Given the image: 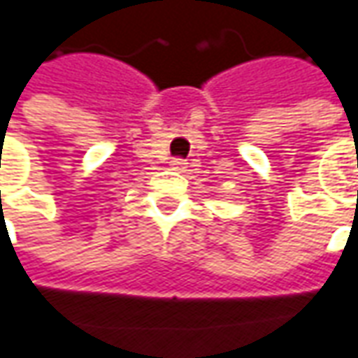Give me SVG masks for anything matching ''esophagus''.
I'll return each instance as SVG.
<instances>
[{
    "label": "esophagus",
    "mask_w": 358,
    "mask_h": 358,
    "mask_svg": "<svg viewBox=\"0 0 358 358\" xmlns=\"http://www.w3.org/2000/svg\"><path fill=\"white\" fill-rule=\"evenodd\" d=\"M170 168H172V170H176V172H184V170H186V160H182V158H174V160L170 162Z\"/></svg>",
    "instance_id": "1"
}]
</instances>
